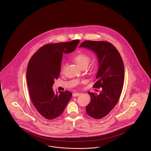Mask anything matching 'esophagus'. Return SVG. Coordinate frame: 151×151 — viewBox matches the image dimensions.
Returning <instances> with one entry per match:
<instances>
[{
    "instance_id": "1",
    "label": "esophagus",
    "mask_w": 151,
    "mask_h": 151,
    "mask_svg": "<svg viewBox=\"0 0 151 151\" xmlns=\"http://www.w3.org/2000/svg\"><path fill=\"white\" fill-rule=\"evenodd\" d=\"M80 95V93H74L72 94L73 97H77V96H79Z\"/></svg>"
}]
</instances>
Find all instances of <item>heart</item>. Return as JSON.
<instances>
[{
    "label": "heart",
    "mask_w": 151,
    "mask_h": 151,
    "mask_svg": "<svg viewBox=\"0 0 151 151\" xmlns=\"http://www.w3.org/2000/svg\"><path fill=\"white\" fill-rule=\"evenodd\" d=\"M91 58L89 55L84 53H79L73 57V60L81 68L83 67H86L90 62ZM65 65L62 66V71L63 72L65 68Z\"/></svg>",
    "instance_id": "obj_1"
}]
</instances>
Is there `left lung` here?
<instances>
[{
	"instance_id": "left-lung-1",
	"label": "left lung",
	"mask_w": 151,
	"mask_h": 151,
	"mask_svg": "<svg viewBox=\"0 0 151 151\" xmlns=\"http://www.w3.org/2000/svg\"><path fill=\"white\" fill-rule=\"evenodd\" d=\"M79 47L93 51L99 59L97 80L93 86L102 90L99 95L88 92L91 101L86 111L90 116L101 119L113 109L120 98L124 78L123 62L119 51L109 42L87 40Z\"/></svg>"
}]
</instances>
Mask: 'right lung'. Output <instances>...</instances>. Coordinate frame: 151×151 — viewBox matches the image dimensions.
Listing matches in <instances>:
<instances>
[{"label":"right lung","instance_id":"right-lung-1","mask_svg":"<svg viewBox=\"0 0 151 151\" xmlns=\"http://www.w3.org/2000/svg\"><path fill=\"white\" fill-rule=\"evenodd\" d=\"M79 42L76 40L46 44L37 51L29 60L27 70L29 96L36 110L47 119L61 115L72 97V93L68 91L55 93L52 87L60 73L63 54L73 51Z\"/></svg>","mask_w":151,"mask_h":151}]
</instances>
